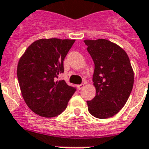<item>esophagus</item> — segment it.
<instances>
[{
	"label": "esophagus",
	"instance_id": "1",
	"mask_svg": "<svg viewBox=\"0 0 149 149\" xmlns=\"http://www.w3.org/2000/svg\"><path fill=\"white\" fill-rule=\"evenodd\" d=\"M84 85H85V84H79V85H77V88L79 89V90H82V89L84 88Z\"/></svg>",
	"mask_w": 149,
	"mask_h": 149
}]
</instances>
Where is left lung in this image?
<instances>
[{
    "mask_svg": "<svg viewBox=\"0 0 149 149\" xmlns=\"http://www.w3.org/2000/svg\"><path fill=\"white\" fill-rule=\"evenodd\" d=\"M94 63L93 75L96 96L87 100L91 114L109 118L126 104L134 84V72L123 49L107 39L84 40Z\"/></svg>",
    "mask_w": 149,
    "mask_h": 149,
    "instance_id": "8db88e82",
    "label": "left lung"
}]
</instances>
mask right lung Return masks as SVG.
Instances as JSON below:
<instances>
[{"instance_id":"right-lung-1","label":"right lung","mask_w":149,"mask_h":149,"mask_svg":"<svg viewBox=\"0 0 149 149\" xmlns=\"http://www.w3.org/2000/svg\"><path fill=\"white\" fill-rule=\"evenodd\" d=\"M75 42L72 39L43 38L29 45L20 58L17 76L22 97L34 113L52 118L65 111L77 89L65 80L63 61Z\"/></svg>"}]
</instances>
